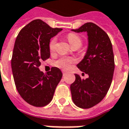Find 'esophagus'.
Listing matches in <instances>:
<instances>
[{"mask_svg": "<svg viewBox=\"0 0 129 129\" xmlns=\"http://www.w3.org/2000/svg\"><path fill=\"white\" fill-rule=\"evenodd\" d=\"M67 73V72L65 70H62V74H63V75H65V74H66Z\"/></svg>", "mask_w": 129, "mask_h": 129, "instance_id": "esophagus-1", "label": "esophagus"}]
</instances>
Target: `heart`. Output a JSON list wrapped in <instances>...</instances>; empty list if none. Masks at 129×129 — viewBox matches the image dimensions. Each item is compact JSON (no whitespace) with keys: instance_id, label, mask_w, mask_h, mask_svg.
Instances as JSON below:
<instances>
[{"instance_id":"heart-1","label":"heart","mask_w":129,"mask_h":129,"mask_svg":"<svg viewBox=\"0 0 129 129\" xmlns=\"http://www.w3.org/2000/svg\"><path fill=\"white\" fill-rule=\"evenodd\" d=\"M67 38L69 43L70 44L71 46L72 47L75 46H78L80 47V46L82 45V41L81 38L78 35L75 34V33H70L67 35ZM55 44H56V38H52L49 43V48L51 51H52L54 49ZM74 62H75V59L73 58L68 57H63L59 59L57 61H56L55 65L61 69L67 70L70 67L72 63Z\"/></svg>"}]
</instances>
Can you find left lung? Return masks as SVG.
<instances>
[{"label":"left lung","mask_w":129,"mask_h":129,"mask_svg":"<svg viewBox=\"0 0 129 129\" xmlns=\"http://www.w3.org/2000/svg\"><path fill=\"white\" fill-rule=\"evenodd\" d=\"M75 33H87L88 47L77 67L89 75L84 79L75 74V81L70 85L72 101L82 109H89L99 104L111 86L114 71V57L108 35L93 22H87Z\"/></svg>","instance_id":"1"}]
</instances>
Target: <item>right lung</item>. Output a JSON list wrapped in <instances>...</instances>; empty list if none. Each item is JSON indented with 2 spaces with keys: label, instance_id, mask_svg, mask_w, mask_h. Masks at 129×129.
I'll return each instance as SVG.
<instances>
[{
  "label": "right lung",
  "instance_id": "add662e5",
  "mask_svg": "<svg viewBox=\"0 0 129 129\" xmlns=\"http://www.w3.org/2000/svg\"><path fill=\"white\" fill-rule=\"evenodd\" d=\"M62 30L35 20L20 31L15 42L11 67L19 94L34 107L46 106L53 98L62 73L57 67L44 74L39 70L42 60L50 56V39Z\"/></svg>",
  "mask_w": 129,
  "mask_h": 129
}]
</instances>
